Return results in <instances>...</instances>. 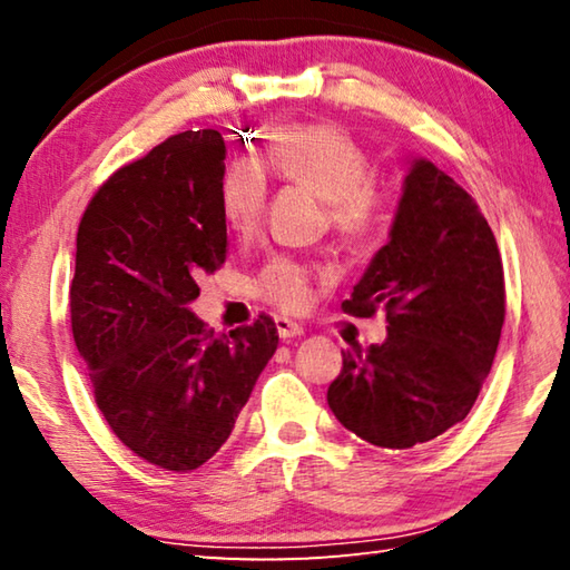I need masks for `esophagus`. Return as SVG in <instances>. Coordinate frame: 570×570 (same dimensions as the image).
Returning <instances> with one entry per match:
<instances>
[{
  "label": "esophagus",
  "mask_w": 570,
  "mask_h": 570,
  "mask_svg": "<svg viewBox=\"0 0 570 570\" xmlns=\"http://www.w3.org/2000/svg\"><path fill=\"white\" fill-rule=\"evenodd\" d=\"M276 330H278V336H282V340H294V336L304 334V324L288 320V316H278Z\"/></svg>",
  "instance_id": "obj_1"
}]
</instances>
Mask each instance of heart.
<instances>
[{"label": "heart", "mask_w": 570, "mask_h": 570, "mask_svg": "<svg viewBox=\"0 0 570 570\" xmlns=\"http://www.w3.org/2000/svg\"><path fill=\"white\" fill-rule=\"evenodd\" d=\"M264 166L276 178L306 188L326 204L330 226L346 238H362L380 224L384 196L370 176L366 153L332 125H286L264 153ZM266 176L256 160L238 158L220 178L218 204L230 234L246 238L258 228L266 206ZM322 266L294 256H274L256 276V294L284 312H298L312 298V278Z\"/></svg>", "instance_id": "heart-1"}]
</instances>
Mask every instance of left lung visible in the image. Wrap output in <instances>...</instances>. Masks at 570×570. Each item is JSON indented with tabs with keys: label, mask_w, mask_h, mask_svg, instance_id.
Wrapping results in <instances>:
<instances>
[{
	"label": "left lung",
	"mask_w": 570,
	"mask_h": 570,
	"mask_svg": "<svg viewBox=\"0 0 570 570\" xmlns=\"http://www.w3.org/2000/svg\"><path fill=\"white\" fill-rule=\"evenodd\" d=\"M346 314H387V340L352 346L326 402L346 430L407 450L468 417L505 322L503 262L475 198L414 158L390 240L366 266Z\"/></svg>",
	"instance_id": "1"
}]
</instances>
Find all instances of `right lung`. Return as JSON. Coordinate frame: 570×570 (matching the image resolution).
Listing matches in <instances>:
<instances>
[{"instance_id":"right-lung-1","label":"right lung","mask_w":570,"mask_h":570,"mask_svg":"<svg viewBox=\"0 0 570 570\" xmlns=\"http://www.w3.org/2000/svg\"><path fill=\"white\" fill-rule=\"evenodd\" d=\"M224 160L218 130L170 135L115 170L77 228L72 336L95 402L125 448L173 472L216 455L278 344L266 314L214 334L188 308L226 262Z\"/></svg>"}]
</instances>
